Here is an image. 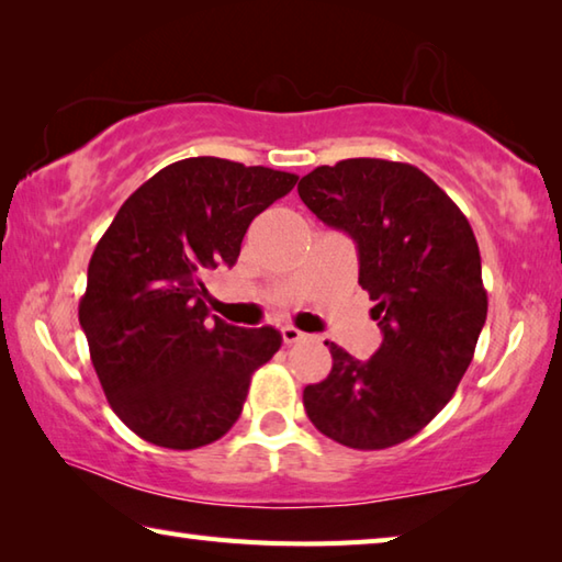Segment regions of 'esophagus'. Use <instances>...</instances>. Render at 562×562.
<instances>
[{
	"label": "esophagus",
	"instance_id": "esophagus-1",
	"mask_svg": "<svg viewBox=\"0 0 562 562\" xmlns=\"http://www.w3.org/2000/svg\"><path fill=\"white\" fill-rule=\"evenodd\" d=\"M282 339L284 345H297V341H307L310 335H304V331H300L297 327H282Z\"/></svg>",
	"mask_w": 562,
	"mask_h": 562
}]
</instances>
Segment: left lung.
<instances>
[{"instance_id": "left-lung-1", "label": "left lung", "mask_w": 562, "mask_h": 562, "mask_svg": "<svg viewBox=\"0 0 562 562\" xmlns=\"http://www.w3.org/2000/svg\"><path fill=\"white\" fill-rule=\"evenodd\" d=\"M297 193L357 243L359 284L384 335L364 361L325 341L331 372L304 386V412L341 446L389 449L449 404L471 364L488 312L479 243L459 205L408 164L347 158L312 170Z\"/></svg>"}]
</instances>
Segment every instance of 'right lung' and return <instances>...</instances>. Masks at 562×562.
I'll use <instances>...</instances> for the list:
<instances>
[{
	"label": "right lung",
	"instance_id": "add662e5",
	"mask_svg": "<svg viewBox=\"0 0 562 562\" xmlns=\"http://www.w3.org/2000/svg\"><path fill=\"white\" fill-rule=\"evenodd\" d=\"M294 183L284 170L186 158L146 180L103 233L79 322L111 408L140 439L188 451L237 422L282 337L211 319L201 278L233 268L255 215Z\"/></svg>",
	"mask_w": 562,
	"mask_h": 562
}]
</instances>
